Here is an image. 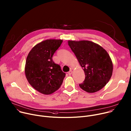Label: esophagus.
Segmentation results:
<instances>
[{
	"label": "esophagus",
	"mask_w": 131,
	"mask_h": 131,
	"mask_svg": "<svg viewBox=\"0 0 131 131\" xmlns=\"http://www.w3.org/2000/svg\"><path fill=\"white\" fill-rule=\"evenodd\" d=\"M72 73H73L72 71V70H71V71H69L68 72V75H72Z\"/></svg>",
	"instance_id": "obj_1"
}]
</instances>
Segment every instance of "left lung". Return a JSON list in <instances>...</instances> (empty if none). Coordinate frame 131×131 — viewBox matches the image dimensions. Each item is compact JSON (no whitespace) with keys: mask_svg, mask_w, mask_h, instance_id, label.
Instances as JSON below:
<instances>
[{"mask_svg":"<svg viewBox=\"0 0 131 131\" xmlns=\"http://www.w3.org/2000/svg\"><path fill=\"white\" fill-rule=\"evenodd\" d=\"M85 74L80 88L88 93L96 92L108 82L113 73V63L107 52L102 47L89 40H68Z\"/></svg>","mask_w":131,"mask_h":131,"instance_id":"obj_1","label":"left lung"}]
</instances>
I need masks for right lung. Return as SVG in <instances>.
<instances>
[{"label": "right lung", "instance_id": "obj_1", "mask_svg": "<svg viewBox=\"0 0 131 131\" xmlns=\"http://www.w3.org/2000/svg\"><path fill=\"white\" fill-rule=\"evenodd\" d=\"M62 42L61 39L42 41L31 49L26 59V78L32 88L41 94L49 95L55 92L65 77L66 74L52 58Z\"/></svg>", "mask_w": 131, "mask_h": 131}]
</instances>
